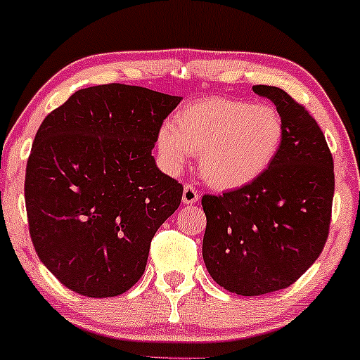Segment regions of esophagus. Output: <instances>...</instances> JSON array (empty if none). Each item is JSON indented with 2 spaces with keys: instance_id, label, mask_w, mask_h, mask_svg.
<instances>
[{
  "instance_id": "obj_1",
  "label": "esophagus",
  "mask_w": 360,
  "mask_h": 360,
  "mask_svg": "<svg viewBox=\"0 0 360 360\" xmlns=\"http://www.w3.org/2000/svg\"><path fill=\"white\" fill-rule=\"evenodd\" d=\"M200 201V193L193 188L191 184H188L183 191V203L184 205H194Z\"/></svg>"
}]
</instances>
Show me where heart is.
I'll list each match as a JSON object with an SVG mask.
<instances>
[{
    "instance_id": "obj_1",
    "label": "heart",
    "mask_w": 360,
    "mask_h": 360,
    "mask_svg": "<svg viewBox=\"0 0 360 360\" xmlns=\"http://www.w3.org/2000/svg\"><path fill=\"white\" fill-rule=\"evenodd\" d=\"M283 135V118L272 105L206 98L177 111L172 128H160L157 150L171 174L181 172L191 154H200V171L210 184L240 189L269 169Z\"/></svg>"
}]
</instances>
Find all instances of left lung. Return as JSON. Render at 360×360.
Listing matches in <instances>:
<instances>
[{
  "instance_id": "8db88e82",
  "label": "left lung",
  "mask_w": 360,
  "mask_h": 360,
  "mask_svg": "<svg viewBox=\"0 0 360 360\" xmlns=\"http://www.w3.org/2000/svg\"><path fill=\"white\" fill-rule=\"evenodd\" d=\"M252 89L283 118L278 155L252 184L201 200L206 269L240 296L284 289L307 272L328 237L335 189L332 154L315 118L276 86Z\"/></svg>"
}]
</instances>
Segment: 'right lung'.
Here are the masks:
<instances>
[{
	"mask_svg": "<svg viewBox=\"0 0 360 360\" xmlns=\"http://www.w3.org/2000/svg\"><path fill=\"white\" fill-rule=\"evenodd\" d=\"M181 100L140 86H91L45 117L25 203L37 255L65 288L111 298L142 278L152 238L183 198V184L152 155Z\"/></svg>",
	"mask_w": 360,
	"mask_h": 360,
	"instance_id": "add662e5",
	"label": "right lung"
}]
</instances>
